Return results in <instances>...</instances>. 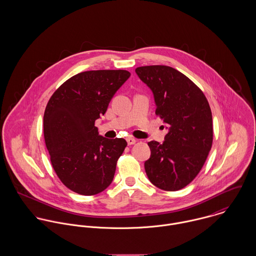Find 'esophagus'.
I'll return each mask as SVG.
<instances>
[{"label": "esophagus", "mask_w": 256, "mask_h": 256, "mask_svg": "<svg viewBox=\"0 0 256 256\" xmlns=\"http://www.w3.org/2000/svg\"><path fill=\"white\" fill-rule=\"evenodd\" d=\"M136 142H137V140L134 139V138H132V137L127 138V143H128V145H134Z\"/></svg>", "instance_id": "34e87169"}]
</instances>
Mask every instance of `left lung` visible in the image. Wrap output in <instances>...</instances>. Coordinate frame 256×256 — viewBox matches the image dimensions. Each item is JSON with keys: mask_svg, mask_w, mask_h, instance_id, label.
I'll list each match as a JSON object with an SVG mask.
<instances>
[{"mask_svg": "<svg viewBox=\"0 0 256 256\" xmlns=\"http://www.w3.org/2000/svg\"><path fill=\"white\" fill-rule=\"evenodd\" d=\"M135 71L154 94L156 114L170 126L162 144L148 143L146 176L160 189L180 190L200 172L212 148L209 102L190 78L172 67L144 66Z\"/></svg>", "mask_w": 256, "mask_h": 256, "instance_id": "obj_1", "label": "left lung"}]
</instances>
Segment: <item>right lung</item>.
<instances>
[{
  "label": "right lung",
  "instance_id": "obj_1",
  "mask_svg": "<svg viewBox=\"0 0 256 256\" xmlns=\"http://www.w3.org/2000/svg\"><path fill=\"white\" fill-rule=\"evenodd\" d=\"M130 74L126 70L76 74L46 106L43 132L52 166L62 183L78 194L96 195L113 180L127 142L100 136L94 123Z\"/></svg>",
  "mask_w": 256,
  "mask_h": 256
}]
</instances>
